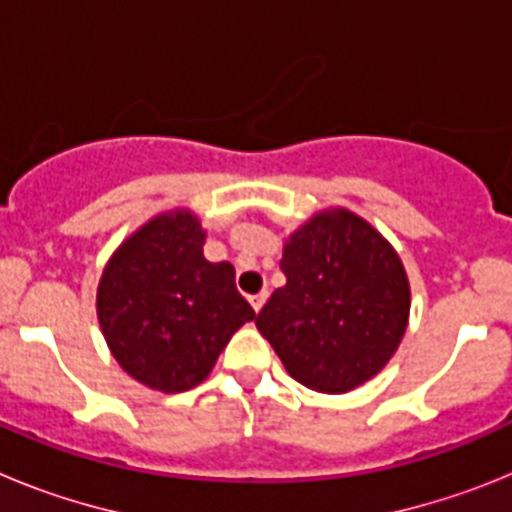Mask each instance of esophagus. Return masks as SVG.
Instances as JSON below:
<instances>
[{
    "label": "esophagus",
    "instance_id": "esophagus-1",
    "mask_svg": "<svg viewBox=\"0 0 512 512\" xmlns=\"http://www.w3.org/2000/svg\"><path fill=\"white\" fill-rule=\"evenodd\" d=\"M266 297H269V295H266V292H259V295H251V297H248V302H251V307H253V310L259 312L261 307H264Z\"/></svg>",
    "mask_w": 512,
    "mask_h": 512
}]
</instances>
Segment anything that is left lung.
<instances>
[{
    "label": "left lung",
    "instance_id": "1",
    "mask_svg": "<svg viewBox=\"0 0 512 512\" xmlns=\"http://www.w3.org/2000/svg\"><path fill=\"white\" fill-rule=\"evenodd\" d=\"M279 287L256 328L289 377L343 395L382 372L410 318V282L392 243L346 207L320 210L284 241Z\"/></svg>",
    "mask_w": 512,
    "mask_h": 512
}]
</instances>
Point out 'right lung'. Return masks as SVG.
<instances>
[{
    "mask_svg": "<svg viewBox=\"0 0 512 512\" xmlns=\"http://www.w3.org/2000/svg\"><path fill=\"white\" fill-rule=\"evenodd\" d=\"M192 210L158 212L117 246L97 287V320L117 364L151 390L205 382L243 323L256 318L228 261L205 259Z\"/></svg>",
    "mask_w": 512,
    "mask_h": 512,
    "instance_id": "1",
    "label": "right lung"
}]
</instances>
